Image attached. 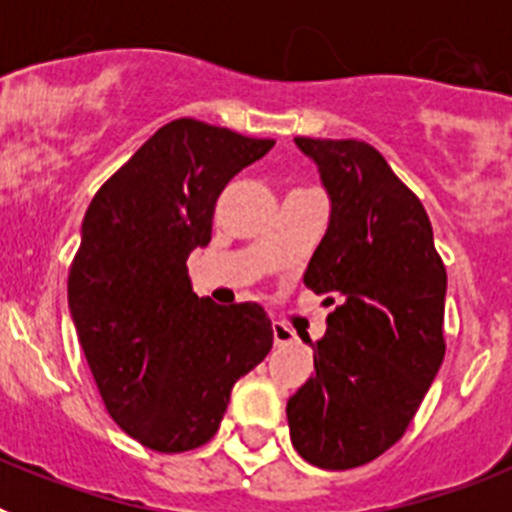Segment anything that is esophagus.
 I'll list each match as a JSON object with an SVG mask.
<instances>
[{
	"label": "esophagus",
	"mask_w": 512,
	"mask_h": 512,
	"mask_svg": "<svg viewBox=\"0 0 512 512\" xmlns=\"http://www.w3.org/2000/svg\"><path fill=\"white\" fill-rule=\"evenodd\" d=\"M271 330H274V343H277V346H287V343L295 341V330L287 328L284 323H274Z\"/></svg>",
	"instance_id": "1"
}]
</instances>
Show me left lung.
I'll list each match as a JSON object with an SVG mask.
<instances>
[{
	"instance_id": "8db88e82",
	"label": "left lung",
	"mask_w": 512,
	"mask_h": 512,
	"mask_svg": "<svg viewBox=\"0 0 512 512\" xmlns=\"http://www.w3.org/2000/svg\"><path fill=\"white\" fill-rule=\"evenodd\" d=\"M318 164L330 225L305 287L333 305L315 372L287 402L297 454L354 469L395 446L446 354V266L418 194L364 140L295 138Z\"/></svg>"
}]
</instances>
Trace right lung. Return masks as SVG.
I'll use <instances>...</instances> for the list:
<instances>
[{
  "instance_id": "add662e5",
  "label": "right lung",
  "mask_w": 512,
  "mask_h": 512,
  "mask_svg": "<svg viewBox=\"0 0 512 512\" xmlns=\"http://www.w3.org/2000/svg\"><path fill=\"white\" fill-rule=\"evenodd\" d=\"M274 146L194 117L166 122L97 189L69 269V307L104 408L161 454L220 428L233 384L264 361V307L197 297L187 259L207 246L225 184Z\"/></svg>"
}]
</instances>
